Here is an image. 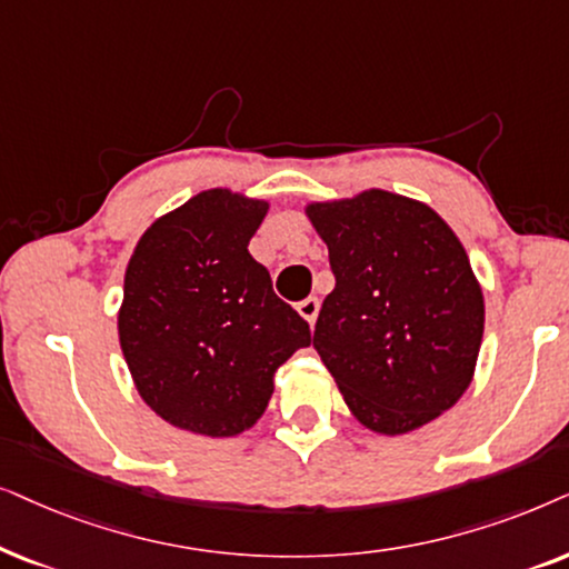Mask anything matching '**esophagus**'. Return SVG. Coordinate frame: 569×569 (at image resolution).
I'll list each match as a JSON object with an SVG mask.
<instances>
[{
    "label": "esophagus",
    "mask_w": 569,
    "mask_h": 569,
    "mask_svg": "<svg viewBox=\"0 0 569 569\" xmlns=\"http://www.w3.org/2000/svg\"><path fill=\"white\" fill-rule=\"evenodd\" d=\"M299 315L305 317V320L309 322V325H315V320H317V315H320V301H317L315 297H309V299H305V301H299Z\"/></svg>",
    "instance_id": "34e87169"
}]
</instances>
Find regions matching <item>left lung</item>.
<instances>
[{"label": "left lung", "mask_w": 569, "mask_h": 569, "mask_svg": "<svg viewBox=\"0 0 569 569\" xmlns=\"http://www.w3.org/2000/svg\"><path fill=\"white\" fill-rule=\"evenodd\" d=\"M307 216L336 276L315 348L356 419L406 435L456 406L479 359L483 297L450 226L385 189Z\"/></svg>", "instance_id": "1"}]
</instances>
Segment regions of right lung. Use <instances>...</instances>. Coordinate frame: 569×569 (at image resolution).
<instances>
[{
    "label": "right lung",
    "instance_id": "add662e5",
    "mask_svg": "<svg viewBox=\"0 0 569 569\" xmlns=\"http://www.w3.org/2000/svg\"><path fill=\"white\" fill-rule=\"evenodd\" d=\"M264 213L268 202L208 189L158 218L127 264L121 353L142 400L173 427L206 437L249 429L280 363L312 343L247 249Z\"/></svg>",
    "mask_w": 569,
    "mask_h": 569
}]
</instances>
